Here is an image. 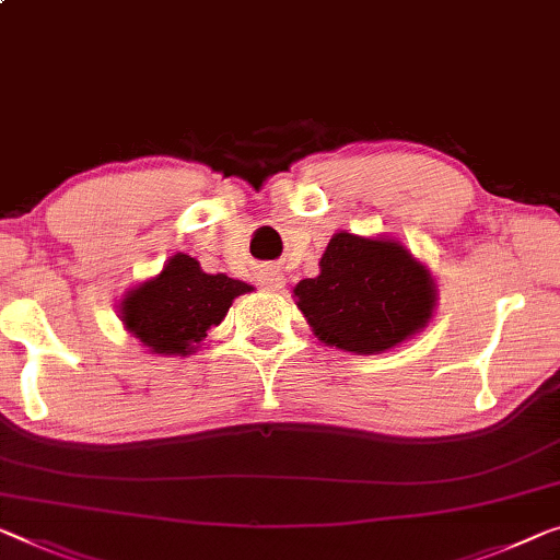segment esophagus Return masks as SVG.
Instances as JSON below:
<instances>
[{
	"label": "esophagus",
	"instance_id": "obj_1",
	"mask_svg": "<svg viewBox=\"0 0 560 560\" xmlns=\"http://www.w3.org/2000/svg\"><path fill=\"white\" fill-rule=\"evenodd\" d=\"M258 281H261V287L266 291H281L283 287H287V279H283L277 271H264L261 277H258Z\"/></svg>",
	"mask_w": 560,
	"mask_h": 560
}]
</instances>
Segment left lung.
<instances>
[{"mask_svg": "<svg viewBox=\"0 0 560 560\" xmlns=\"http://www.w3.org/2000/svg\"><path fill=\"white\" fill-rule=\"evenodd\" d=\"M314 337L352 354H382L428 327L438 283L402 241L339 231L319 258V277L294 287Z\"/></svg>", "mask_w": 560, "mask_h": 560, "instance_id": "8db88e82", "label": "left lung"}]
</instances>
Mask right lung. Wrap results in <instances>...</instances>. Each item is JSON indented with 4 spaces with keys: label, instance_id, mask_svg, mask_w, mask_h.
Masks as SVG:
<instances>
[{
    "label": "right lung",
    "instance_id": "1",
    "mask_svg": "<svg viewBox=\"0 0 560 560\" xmlns=\"http://www.w3.org/2000/svg\"><path fill=\"white\" fill-rule=\"evenodd\" d=\"M254 291L226 273H206L198 258L173 254L163 269L122 294L120 322L150 354L188 357L219 327L233 299Z\"/></svg>",
    "mask_w": 560,
    "mask_h": 560
}]
</instances>
